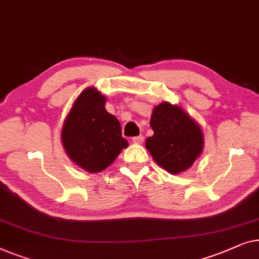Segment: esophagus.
<instances>
[{"mask_svg": "<svg viewBox=\"0 0 259 259\" xmlns=\"http://www.w3.org/2000/svg\"><path fill=\"white\" fill-rule=\"evenodd\" d=\"M143 141H144V137L142 136V135L133 138V142H134V143H136V144H142V143H143Z\"/></svg>", "mask_w": 259, "mask_h": 259, "instance_id": "obj_1", "label": "esophagus"}]
</instances>
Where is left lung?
<instances>
[{"label": "left lung", "mask_w": 259, "mask_h": 259, "mask_svg": "<svg viewBox=\"0 0 259 259\" xmlns=\"http://www.w3.org/2000/svg\"><path fill=\"white\" fill-rule=\"evenodd\" d=\"M154 135L145 147L154 161L171 175L188 170L201 156L204 136L201 125L180 105L162 102L150 117Z\"/></svg>", "instance_id": "8db88e82"}]
</instances>
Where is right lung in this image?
<instances>
[{"label": "right lung", "mask_w": 259, "mask_h": 259, "mask_svg": "<svg viewBox=\"0 0 259 259\" xmlns=\"http://www.w3.org/2000/svg\"><path fill=\"white\" fill-rule=\"evenodd\" d=\"M105 102L104 95L88 87L74 101L61 130L65 154L92 174L107 169L129 145L122 137L121 123L105 110Z\"/></svg>", "instance_id": "right-lung-1"}]
</instances>
